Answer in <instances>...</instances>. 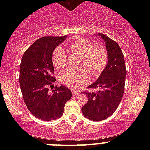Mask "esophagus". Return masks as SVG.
<instances>
[{
  "label": "esophagus",
  "mask_w": 150,
  "mask_h": 150,
  "mask_svg": "<svg viewBox=\"0 0 150 150\" xmlns=\"http://www.w3.org/2000/svg\"><path fill=\"white\" fill-rule=\"evenodd\" d=\"M72 93L73 96H77V95L79 94V92L77 91H72Z\"/></svg>",
  "instance_id": "1"
}]
</instances>
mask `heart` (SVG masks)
<instances>
[{
    "instance_id": "heart-1",
    "label": "heart",
    "mask_w": 150,
    "mask_h": 150,
    "mask_svg": "<svg viewBox=\"0 0 150 150\" xmlns=\"http://www.w3.org/2000/svg\"><path fill=\"white\" fill-rule=\"evenodd\" d=\"M69 48L83 57L81 67L87 69L93 78H96L102 74L108 62V54L104 46H95L90 40L78 38L69 43ZM51 59L54 67L57 69L64 67L67 62L66 51L62 47H57L53 51ZM87 71L63 70L59 74V79L62 83L68 87L79 88L87 83L90 79Z\"/></svg>"
}]
</instances>
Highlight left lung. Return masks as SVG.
Instances as JSON below:
<instances>
[{
  "mask_svg": "<svg viewBox=\"0 0 150 150\" xmlns=\"http://www.w3.org/2000/svg\"><path fill=\"white\" fill-rule=\"evenodd\" d=\"M106 43L108 62L97 81L88 86L97 92L83 91L88 102L81 110L86 118L101 121L113 114L120 103L126 77L124 56L119 45L105 35L99 33Z\"/></svg>",
  "mask_w": 150,
  "mask_h": 150,
  "instance_id": "8db88e82",
  "label": "left lung"
}]
</instances>
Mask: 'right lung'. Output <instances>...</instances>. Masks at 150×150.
<instances>
[{"label": "right lung", "instance_id": "right-lung-1", "mask_svg": "<svg viewBox=\"0 0 150 150\" xmlns=\"http://www.w3.org/2000/svg\"><path fill=\"white\" fill-rule=\"evenodd\" d=\"M66 36L42 37L25 51L19 68V84L29 111L44 121L57 120L64 112V104L72 97L70 90L61 85L52 92L54 77L52 53Z\"/></svg>", "mask_w": 150, "mask_h": 150}]
</instances>
